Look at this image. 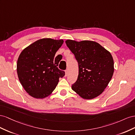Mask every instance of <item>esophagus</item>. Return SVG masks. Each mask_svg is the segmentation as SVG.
Returning <instances> with one entry per match:
<instances>
[{
	"label": "esophagus",
	"instance_id": "esophagus-1",
	"mask_svg": "<svg viewBox=\"0 0 135 135\" xmlns=\"http://www.w3.org/2000/svg\"><path fill=\"white\" fill-rule=\"evenodd\" d=\"M68 75V70L65 71V76H67Z\"/></svg>",
	"mask_w": 135,
	"mask_h": 135
}]
</instances>
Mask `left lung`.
<instances>
[{
  "label": "left lung",
  "mask_w": 135,
  "mask_h": 135,
  "mask_svg": "<svg viewBox=\"0 0 135 135\" xmlns=\"http://www.w3.org/2000/svg\"><path fill=\"white\" fill-rule=\"evenodd\" d=\"M65 44L79 64L78 80L72 89L84 99L98 97L108 85L114 74L111 53L94 41L68 40Z\"/></svg>",
  "instance_id": "1"
}]
</instances>
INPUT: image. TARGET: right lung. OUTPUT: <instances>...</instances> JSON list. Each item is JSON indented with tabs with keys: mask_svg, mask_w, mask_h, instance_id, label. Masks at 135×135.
I'll return each instance as SVG.
<instances>
[{
	"mask_svg": "<svg viewBox=\"0 0 135 135\" xmlns=\"http://www.w3.org/2000/svg\"><path fill=\"white\" fill-rule=\"evenodd\" d=\"M63 40L42 38L24 49L18 56L17 73L25 91L32 97L42 99L50 95L65 72L57 67L61 59L55 57Z\"/></svg>",
	"mask_w": 135,
	"mask_h": 135,
	"instance_id": "add662e5",
	"label": "right lung"
}]
</instances>
